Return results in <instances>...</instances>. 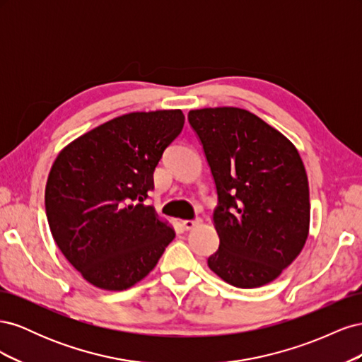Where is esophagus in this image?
<instances>
[{"label":"esophagus","instance_id":"1","mask_svg":"<svg viewBox=\"0 0 362 362\" xmlns=\"http://www.w3.org/2000/svg\"><path fill=\"white\" fill-rule=\"evenodd\" d=\"M202 225V221L201 218H198V221H182V228L184 229H193V228H196V226H201Z\"/></svg>","mask_w":362,"mask_h":362}]
</instances>
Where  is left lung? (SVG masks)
I'll return each instance as SVG.
<instances>
[{
  "label": "left lung",
  "instance_id": "1",
  "mask_svg": "<svg viewBox=\"0 0 362 362\" xmlns=\"http://www.w3.org/2000/svg\"><path fill=\"white\" fill-rule=\"evenodd\" d=\"M218 196L213 221L221 238L208 267L238 288L275 281L310 233L308 177L298 149L243 108L189 112Z\"/></svg>",
  "mask_w": 362,
  "mask_h": 362
}]
</instances>
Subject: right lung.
Masks as SVG:
<instances>
[{"label": "right lung", "mask_w": 362, "mask_h": 362, "mask_svg": "<svg viewBox=\"0 0 362 362\" xmlns=\"http://www.w3.org/2000/svg\"><path fill=\"white\" fill-rule=\"evenodd\" d=\"M182 127L181 110L122 115L76 137L54 160L45 187L48 225L64 258L92 286H136L175 238L145 199Z\"/></svg>", "instance_id": "add662e5"}]
</instances>
